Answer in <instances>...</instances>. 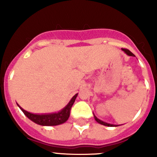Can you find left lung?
I'll use <instances>...</instances> for the list:
<instances>
[{
  "label": "left lung",
  "instance_id": "8db88e82",
  "mask_svg": "<svg viewBox=\"0 0 157 157\" xmlns=\"http://www.w3.org/2000/svg\"><path fill=\"white\" fill-rule=\"evenodd\" d=\"M122 50H123V52H125V53H127V55H128V56H134V54H133L132 52H131L130 50H129V49H127V48H122ZM94 119H95L96 121L98 122V123H100V124H102V125L107 126V127H116V125H113V124H110V123H105V122L102 121V120H99V119H98V118H97V116H94Z\"/></svg>",
  "mask_w": 157,
  "mask_h": 157
}]
</instances>
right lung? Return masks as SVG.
Listing matches in <instances>:
<instances>
[{
    "label": "right lung",
    "mask_w": 157,
    "mask_h": 157,
    "mask_svg": "<svg viewBox=\"0 0 157 157\" xmlns=\"http://www.w3.org/2000/svg\"><path fill=\"white\" fill-rule=\"evenodd\" d=\"M77 96L78 94H76L71 99V101L66 105V107H64L61 111H59L58 112H55V113H49V114H33V113H30V112H27L26 110L22 109L18 104L17 105L19 107V109L23 111L25 116H27L28 119H30L31 121L37 123L38 125L56 126L65 123L67 120H68L69 116H70L71 109L72 105L74 104Z\"/></svg>",
    "instance_id": "add662e5"
}]
</instances>
